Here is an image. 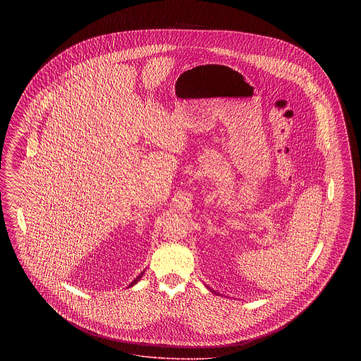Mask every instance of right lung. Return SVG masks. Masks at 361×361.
<instances>
[{"label": "right lung", "instance_id": "obj_1", "mask_svg": "<svg viewBox=\"0 0 361 361\" xmlns=\"http://www.w3.org/2000/svg\"><path fill=\"white\" fill-rule=\"evenodd\" d=\"M143 272H145V271H143ZM143 272H142V274H140V275L137 276V279H135V280H134V281H133V283H131V284H130V286H128V287H133V286H134V284H137V281H139V280H140V277H142V276H143Z\"/></svg>", "mask_w": 361, "mask_h": 361}]
</instances>
